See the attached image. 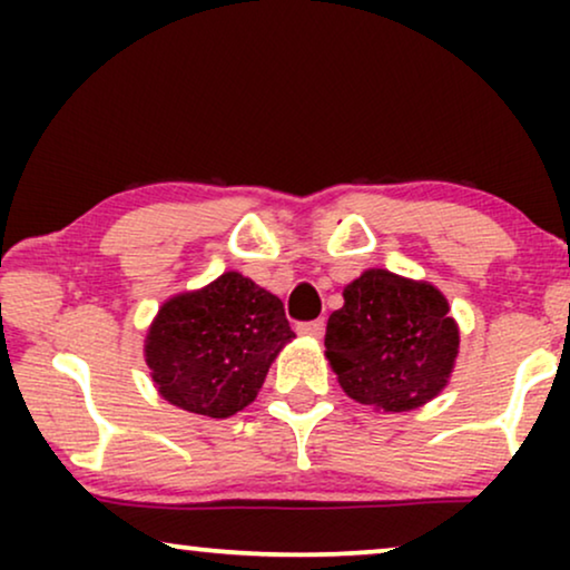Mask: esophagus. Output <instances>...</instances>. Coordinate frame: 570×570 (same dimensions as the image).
Listing matches in <instances>:
<instances>
[{
    "label": "esophagus",
    "mask_w": 570,
    "mask_h": 570,
    "mask_svg": "<svg viewBox=\"0 0 570 570\" xmlns=\"http://www.w3.org/2000/svg\"><path fill=\"white\" fill-rule=\"evenodd\" d=\"M295 330H298V334H303V337L322 340L326 324H324V318H316V322H301L298 326H295Z\"/></svg>",
    "instance_id": "esophagus-1"
}]
</instances>
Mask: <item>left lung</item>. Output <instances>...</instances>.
Returning <instances> with one entry per match:
<instances>
[{
    "label": "left lung",
    "mask_w": 570,
    "mask_h": 570,
    "mask_svg": "<svg viewBox=\"0 0 570 570\" xmlns=\"http://www.w3.org/2000/svg\"><path fill=\"white\" fill-rule=\"evenodd\" d=\"M326 322L324 355L350 400L384 412L423 407L449 386L459 324L425 279L365 269Z\"/></svg>",
    "instance_id": "left-lung-1"
}]
</instances>
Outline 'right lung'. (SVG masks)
<instances>
[{
	"label": "right lung",
	"mask_w": 570,
	"mask_h": 570,
	"mask_svg": "<svg viewBox=\"0 0 570 570\" xmlns=\"http://www.w3.org/2000/svg\"><path fill=\"white\" fill-rule=\"evenodd\" d=\"M293 337L283 301L230 269L163 303L147 330L145 363L174 407L230 417L256 400Z\"/></svg>",
	"instance_id": "add662e5"
}]
</instances>
